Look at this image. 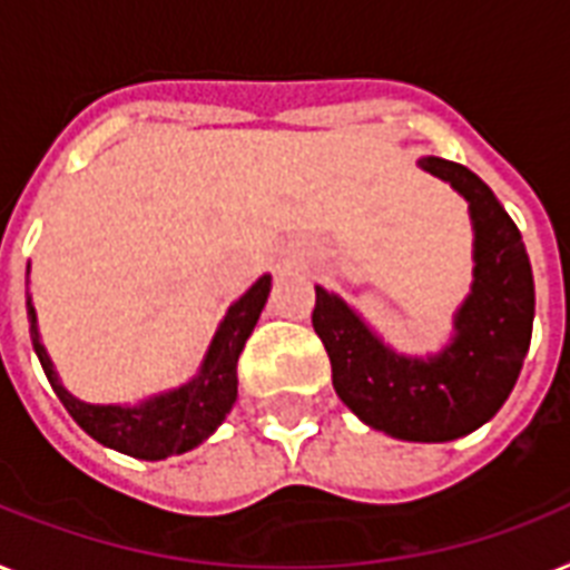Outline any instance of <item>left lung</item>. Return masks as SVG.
<instances>
[{
    "mask_svg": "<svg viewBox=\"0 0 570 570\" xmlns=\"http://www.w3.org/2000/svg\"><path fill=\"white\" fill-rule=\"evenodd\" d=\"M420 165L468 197L476 230V281L455 316L452 346L429 361L396 355L322 286L313 328L331 357L337 396L366 425L402 441L438 443L470 434L509 399L530 348L535 284L521 230L494 191L441 156H425Z\"/></svg>",
    "mask_w": 570,
    "mask_h": 570,
    "instance_id": "1",
    "label": "left lung"
}]
</instances>
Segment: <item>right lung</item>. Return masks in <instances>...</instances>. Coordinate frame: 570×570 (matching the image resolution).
I'll list each match as a JSON object with an SVG mask.
<instances>
[{
	"instance_id": "1",
	"label": "right lung",
	"mask_w": 570,
	"mask_h": 570,
	"mask_svg": "<svg viewBox=\"0 0 570 570\" xmlns=\"http://www.w3.org/2000/svg\"><path fill=\"white\" fill-rule=\"evenodd\" d=\"M268 289H272V277L263 275L227 311L195 381H189L186 387L165 393V396L150 399L138 407L88 405V402L70 396L61 387L47 352L40 346L35 311L29 304L31 346L38 352L40 366L56 390V396L61 399V405L67 407V414L73 416L94 441L106 443L111 450L127 452L132 459L159 461L191 450L222 425V420L236 402V361L245 348V340L250 337V331L257 325Z\"/></svg>"
}]
</instances>
